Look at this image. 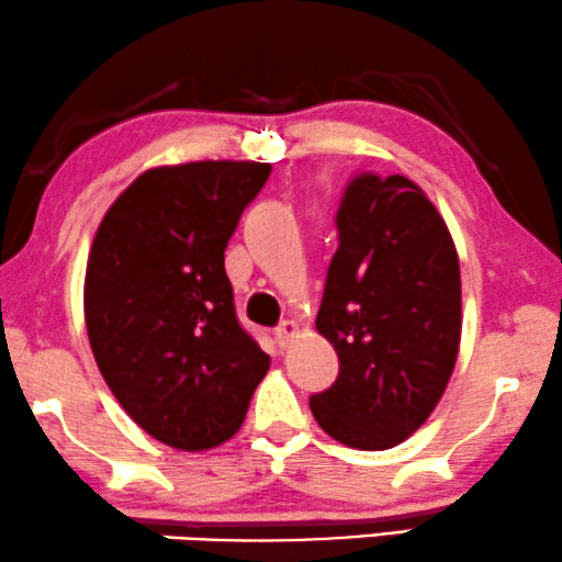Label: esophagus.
Listing matches in <instances>:
<instances>
[{"label": "esophagus", "instance_id": "esophagus-1", "mask_svg": "<svg viewBox=\"0 0 562 562\" xmlns=\"http://www.w3.org/2000/svg\"><path fill=\"white\" fill-rule=\"evenodd\" d=\"M297 334V326H295V321H282L278 328H274V338H278V344L282 346H288L290 341H292V336Z\"/></svg>", "mask_w": 562, "mask_h": 562}]
</instances>
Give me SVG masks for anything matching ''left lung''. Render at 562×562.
<instances>
[{
  "mask_svg": "<svg viewBox=\"0 0 562 562\" xmlns=\"http://www.w3.org/2000/svg\"><path fill=\"white\" fill-rule=\"evenodd\" d=\"M336 228L315 328L334 344L338 376L311 409L344 446L384 450L428 420L453 374L458 255L438 209L405 176H353Z\"/></svg>",
  "mask_w": 562,
  "mask_h": 562,
  "instance_id": "obj_1",
  "label": "left lung"
}]
</instances>
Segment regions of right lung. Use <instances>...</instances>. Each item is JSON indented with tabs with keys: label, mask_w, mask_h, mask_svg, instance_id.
<instances>
[{
	"label": "right lung",
	"mask_w": 562,
	"mask_h": 562,
	"mask_svg": "<svg viewBox=\"0 0 562 562\" xmlns=\"http://www.w3.org/2000/svg\"><path fill=\"white\" fill-rule=\"evenodd\" d=\"M270 162L142 172L101 221L86 265L93 359L124 413L178 450L241 428L270 357L241 328L224 249Z\"/></svg>",
	"instance_id": "right-lung-1"
}]
</instances>
